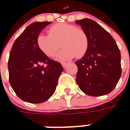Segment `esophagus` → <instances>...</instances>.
Instances as JSON below:
<instances>
[{
    "label": "esophagus",
    "mask_w": 130,
    "mask_h": 130,
    "mask_svg": "<svg viewBox=\"0 0 130 130\" xmlns=\"http://www.w3.org/2000/svg\"><path fill=\"white\" fill-rule=\"evenodd\" d=\"M62 67L65 68H66V66L68 65V63H66V62H62Z\"/></svg>",
    "instance_id": "obj_1"
}]
</instances>
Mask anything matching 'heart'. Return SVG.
I'll use <instances>...</instances> for the list:
<instances>
[{"mask_svg": "<svg viewBox=\"0 0 130 130\" xmlns=\"http://www.w3.org/2000/svg\"><path fill=\"white\" fill-rule=\"evenodd\" d=\"M63 48L56 56L58 61L70 60L75 56L82 57L88 51V35L80 28L69 23H57L50 28L49 35L40 34L37 37L39 49L48 57H54L60 48Z\"/></svg>", "mask_w": 130, "mask_h": 130, "instance_id": "1", "label": "heart"}]
</instances>
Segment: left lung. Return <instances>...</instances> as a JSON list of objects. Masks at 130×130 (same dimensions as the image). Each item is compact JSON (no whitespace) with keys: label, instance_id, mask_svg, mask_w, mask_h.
I'll use <instances>...</instances> for the list:
<instances>
[{"label":"left lung","instance_id":"left-lung-1","mask_svg":"<svg viewBox=\"0 0 130 130\" xmlns=\"http://www.w3.org/2000/svg\"><path fill=\"white\" fill-rule=\"evenodd\" d=\"M88 35L87 53L75 63L78 67L76 83L81 90L91 96L110 93L121 74V54L114 39L94 20H76Z\"/></svg>","mask_w":130,"mask_h":130}]
</instances>
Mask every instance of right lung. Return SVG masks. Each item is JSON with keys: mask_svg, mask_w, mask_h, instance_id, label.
<instances>
[{"mask_svg": "<svg viewBox=\"0 0 130 130\" xmlns=\"http://www.w3.org/2000/svg\"><path fill=\"white\" fill-rule=\"evenodd\" d=\"M51 22L30 24L14 41L8 62L9 82L23 101L42 103L55 92L62 65L50 59L37 45V37ZM43 63L47 65L43 66Z\"/></svg>", "mask_w": 130, "mask_h": 130, "instance_id": "obj_1", "label": "right lung"}]
</instances>
